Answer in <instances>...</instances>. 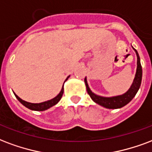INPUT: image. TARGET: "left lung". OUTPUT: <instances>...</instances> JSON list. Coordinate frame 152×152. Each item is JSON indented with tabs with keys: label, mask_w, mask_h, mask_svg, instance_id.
Wrapping results in <instances>:
<instances>
[{
	"label": "left lung",
	"mask_w": 152,
	"mask_h": 152,
	"mask_svg": "<svg viewBox=\"0 0 152 152\" xmlns=\"http://www.w3.org/2000/svg\"><path fill=\"white\" fill-rule=\"evenodd\" d=\"M135 53H136V56H137V69H136V74H135V77L134 79V81H133L131 88L124 95L113 97H103L97 96V95L94 94L90 90L86 78L84 79V83H85V85H86L88 93V95L90 96V97H91V99L93 101L96 102V104H99V105H101V106H103L104 107L110 108V109H116V108H120V107L125 106L126 104H128L134 98L135 94L137 93L140 87L141 80H142V66H141L140 64V56H139L137 51L135 50Z\"/></svg>",
	"instance_id": "left-lung-1"
}]
</instances>
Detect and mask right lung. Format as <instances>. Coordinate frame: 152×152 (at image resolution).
I'll return each instance as SVG.
<instances>
[{"label":"right lung","mask_w":152,"mask_h":152,"mask_svg":"<svg viewBox=\"0 0 152 152\" xmlns=\"http://www.w3.org/2000/svg\"><path fill=\"white\" fill-rule=\"evenodd\" d=\"M69 76L67 77V79L65 80V81L67 80L68 79ZM64 81V82H65ZM63 93H64V85L62 87V89H61V92L59 93V94L55 97V98H53V99H50V100H48V101H45V102H43V103H39V104H32V103H28V102H26L25 100H23L20 98L19 96H17V95L15 94L16 97H17V99L19 100L20 103H21L24 106H25L26 107L28 108H29L31 110H33V111H45V110H47L48 109L49 107H53L54 105L57 104L58 102L60 101L61 99V97L63 96Z\"/></svg>","instance_id":"1"}]
</instances>
